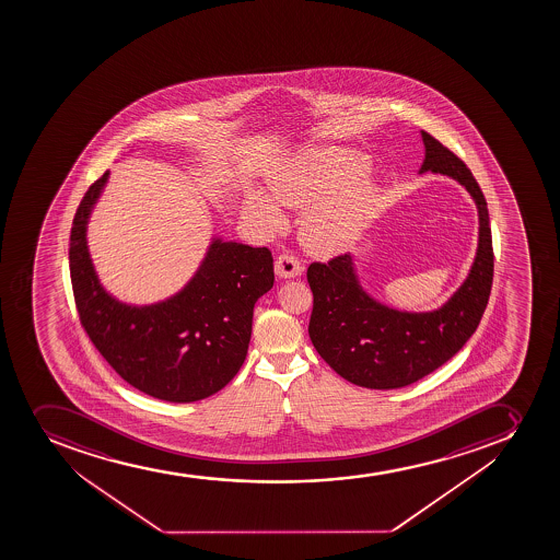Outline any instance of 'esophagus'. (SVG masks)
<instances>
[{"instance_id":"esophagus-1","label":"esophagus","mask_w":560,"mask_h":560,"mask_svg":"<svg viewBox=\"0 0 560 560\" xmlns=\"http://www.w3.org/2000/svg\"><path fill=\"white\" fill-rule=\"evenodd\" d=\"M303 271V266L300 265L298 257L292 254H281L276 259V273L281 279H292V277L300 276Z\"/></svg>"}]
</instances>
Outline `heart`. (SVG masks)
Segmentation results:
<instances>
[{
    "label": "heart",
    "mask_w": 560,
    "mask_h": 560,
    "mask_svg": "<svg viewBox=\"0 0 560 560\" xmlns=\"http://www.w3.org/2000/svg\"><path fill=\"white\" fill-rule=\"evenodd\" d=\"M369 170L371 159L360 151L322 148L306 151L271 177V194L281 205L311 206L300 230L311 254H341L365 230L377 199L376 184L365 177ZM246 211L268 232L284 226L283 211L266 195L249 194Z\"/></svg>",
    "instance_id": "b5f03b06"
}]
</instances>
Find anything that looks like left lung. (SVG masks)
Instances as JSON below:
<instances>
[{
	"mask_svg": "<svg viewBox=\"0 0 560 560\" xmlns=\"http://www.w3.org/2000/svg\"><path fill=\"white\" fill-rule=\"evenodd\" d=\"M420 173H442L462 184L478 208V248L469 276L438 311L401 312L361 289L354 257L312 262L306 279L314 295L312 343L339 376L366 388H399L436 371L471 338L493 284V241L488 202L469 167L421 131Z\"/></svg>",
	"mask_w": 560,
	"mask_h": 560,
	"instance_id": "left-lung-1",
	"label": "left lung"
}]
</instances>
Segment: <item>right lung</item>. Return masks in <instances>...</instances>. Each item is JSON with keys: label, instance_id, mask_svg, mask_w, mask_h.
I'll use <instances>...</instances> for the list:
<instances>
[{"label": "right lung", "instance_id": "add662e5", "mask_svg": "<svg viewBox=\"0 0 560 560\" xmlns=\"http://www.w3.org/2000/svg\"><path fill=\"white\" fill-rule=\"evenodd\" d=\"M107 177L89 186L72 219L69 270L83 330L118 376L142 393L173 404L208 398L246 360L255 301L273 287L271 252L213 238L178 294L126 305L102 287L85 238Z\"/></svg>", "mask_w": 560, "mask_h": 560}]
</instances>
